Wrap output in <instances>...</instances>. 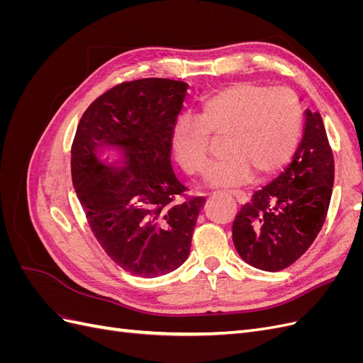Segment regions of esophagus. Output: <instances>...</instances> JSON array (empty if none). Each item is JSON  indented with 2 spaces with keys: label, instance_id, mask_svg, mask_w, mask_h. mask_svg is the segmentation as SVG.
<instances>
[{
  "label": "esophagus",
  "instance_id": "esophagus-1",
  "mask_svg": "<svg viewBox=\"0 0 363 363\" xmlns=\"http://www.w3.org/2000/svg\"><path fill=\"white\" fill-rule=\"evenodd\" d=\"M230 195H233L235 196V200L239 203V204H245L247 203V195L244 194V192H240V191H233L232 194Z\"/></svg>",
  "mask_w": 363,
  "mask_h": 363
}]
</instances>
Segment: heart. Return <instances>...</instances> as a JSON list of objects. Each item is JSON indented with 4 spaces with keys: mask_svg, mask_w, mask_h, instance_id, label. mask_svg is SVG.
<instances>
[{
    "mask_svg": "<svg viewBox=\"0 0 363 363\" xmlns=\"http://www.w3.org/2000/svg\"><path fill=\"white\" fill-rule=\"evenodd\" d=\"M228 135L224 152L204 175L213 188H235L255 172L271 175L289 162L301 133V106L288 89H268L255 83H236L207 96L199 118L180 116L172 127L175 159L191 174L208 163L211 135Z\"/></svg>",
    "mask_w": 363,
    "mask_h": 363,
    "instance_id": "1",
    "label": "heart"
}]
</instances>
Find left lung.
I'll list each match as a JSON object with an SVG mask.
<instances>
[{
	"instance_id": "8db88e82",
	"label": "left lung",
	"mask_w": 363,
	"mask_h": 363,
	"mask_svg": "<svg viewBox=\"0 0 363 363\" xmlns=\"http://www.w3.org/2000/svg\"><path fill=\"white\" fill-rule=\"evenodd\" d=\"M333 180L335 160L323 118L306 108L303 136L292 162L252 194L235 218L232 236L240 259L269 272L300 259L325 221Z\"/></svg>"
}]
</instances>
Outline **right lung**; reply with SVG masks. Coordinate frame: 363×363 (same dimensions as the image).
I'll use <instances>...</instances> for the list:
<instances>
[{
  "instance_id": "1",
  "label": "right lung",
  "mask_w": 363,
  "mask_h": 363,
  "mask_svg": "<svg viewBox=\"0 0 363 363\" xmlns=\"http://www.w3.org/2000/svg\"><path fill=\"white\" fill-rule=\"evenodd\" d=\"M188 84L142 79L87 107L71 150L72 184L94 236L138 277H160L189 256L204 199L174 203L186 188L171 167V133Z\"/></svg>"
}]
</instances>
